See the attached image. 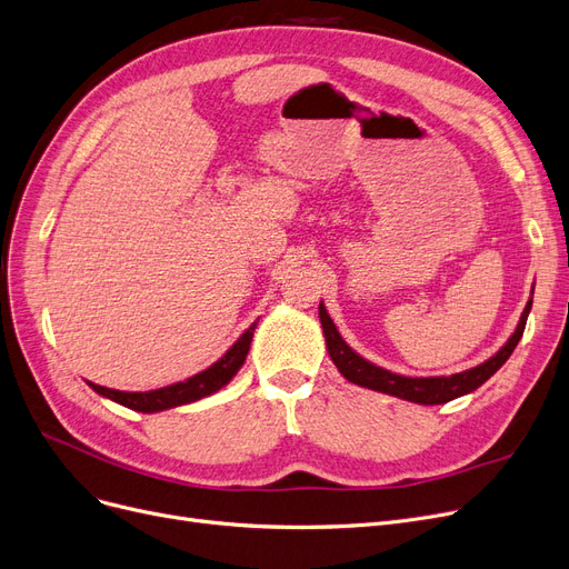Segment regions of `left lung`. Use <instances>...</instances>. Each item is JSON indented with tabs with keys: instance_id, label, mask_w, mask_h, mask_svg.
I'll return each instance as SVG.
<instances>
[{
	"instance_id": "8db88e82",
	"label": "left lung",
	"mask_w": 569,
	"mask_h": 569,
	"mask_svg": "<svg viewBox=\"0 0 569 569\" xmlns=\"http://www.w3.org/2000/svg\"><path fill=\"white\" fill-rule=\"evenodd\" d=\"M530 307H532V300H528L513 335L507 339V343L496 356L488 358L486 362H481L472 369H467V372L451 375V377H402V375H392V372H388V369L377 367L369 360H365L362 356H358L351 349V346L341 339V335L337 332L323 302H320V307H318V316H320V326H323L328 353H330L332 362L337 365V369H339L343 379H349L351 383L369 388V390L395 395V398L409 400V402H416V405H443V402H451V400L460 398V395L477 390L483 381H488L507 362V358L516 349V343L521 341V337H523Z\"/></svg>"
}]
</instances>
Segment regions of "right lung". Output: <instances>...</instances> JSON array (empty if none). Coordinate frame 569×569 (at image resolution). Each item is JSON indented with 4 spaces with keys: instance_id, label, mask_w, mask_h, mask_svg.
<instances>
[{
    "instance_id": "obj_1",
    "label": "right lung",
    "mask_w": 569,
    "mask_h": 569,
    "mask_svg": "<svg viewBox=\"0 0 569 569\" xmlns=\"http://www.w3.org/2000/svg\"><path fill=\"white\" fill-rule=\"evenodd\" d=\"M258 323H253L249 330H246L232 346L228 349V353L216 360L211 367H207L204 372L194 375L186 381L171 383L158 390H146V392H126V390H113V388H104L97 386L92 381H88V386L100 392L102 398H109L122 407L134 409V411H143V413H156V411H164L171 407H181V405H190L194 400H202L207 395L220 390L223 386H228L232 381V377L239 372L246 356H249L251 349V339H253V330Z\"/></svg>"
}]
</instances>
